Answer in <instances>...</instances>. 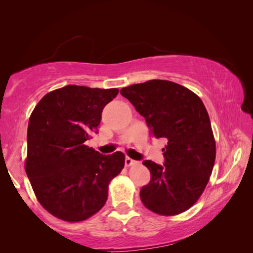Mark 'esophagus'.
I'll return each instance as SVG.
<instances>
[{
  "label": "esophagus",
  "instance_id": "34e87169",
  "mask_svg": "<svg viewBox=\"0 0 253 253\" xmlns=\"http://www.w3.org/2000/svg\"><path fill=\"white\" fill-rule=\"evenodd\" d=\"M135 164H137L136 161L131 160V158H129V157L125 158V165L126 166H131V165H135Z\"/></svg>",
  "mask_w": 253,
  "mask_h": 253
}]
</instances>
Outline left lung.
<instances>
[{"mask_svg":"<svg viewBox=\"0 0 253 253\" xmlns=\"http://www.w3.org/2000/svg\"><path fill=\"white\" fill-rule=\"evenodd\" d=\"M142 115L155 138H165L164 164H143L151 181L140 188V200L161 215L190 209L211 176L215 140L205 106L193 91L168 80H149L121 90Z\"/></svg>","mask_w":253,"mask_h":253,"instance_id":"left-lung-1","label":"left lung"}]
</instances>
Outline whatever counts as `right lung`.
Returning a JSON list of instances; mask_svg holds the SVG:
<instances>
[{
    "label": "right lung",
    "mask_w": 253,
    "mask_h": 253,
    "mask_svg": "<svg viewBox=\"0 0 253 253\" xmlns=\"http://www.w3.org/2000/svg\"><path fill=\"white\" fill-rule=\"evenodd\" d=\"M118 91L69 84L46 93L32 111L25 172L38 201L58 219L79 222L97 213L124 169L122 152L102 155L84 145Z\"/></svg>",
    "instance_id": "1"
}]
</instances>
